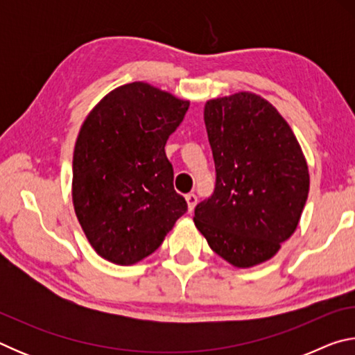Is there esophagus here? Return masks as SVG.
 <instances>
[{
  "mask_svg": "<svg viewBox=\"0 0 355 355\" xmlns=\"http://www.w3.org/2000/svg\"><path fill=\"white\" fill-rule=\"evenodd\" d=\"M184 199H186V203H188V211H192L197 205V196L194 192H189V194L184 196Z\"/></svg>",
  "mask_w": 355,
  "mask_h": 355,
  "instance_id": "1",
  "label": "esophagus"
}]
</instances>
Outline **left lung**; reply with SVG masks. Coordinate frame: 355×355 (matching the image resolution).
<instances>
[{
    "label": "left lung",
    "instance_id": "8db88e82",
    "mask_svg": "<svg viewBox=\"0 0 355 355\" xmlns=\"http://www.w3.org/2000/svg\"><path fill=\"white\" fill-rule=\"evenodd\" d=\"M203 119L216 188L194 209V224L216 254L252 268L277 254L300 220L310 175L290 125L252 92L208 100Z\"/></svg>",
    "mask_w": 355,
    "mask_h": 355
}]
</instances>
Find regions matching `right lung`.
<instances>
[{"label":"right lung","mask_w":355,"mask_h":355,"mask_svg":"<svg viewBox=\"0 0 355 355\" xmlns=\"http://www.w3.org/2000/svg\"><path fill=\"white\" fill-rule=\"evenodd\" d=\"M188 107V100L136 81L105 95L83 122L71 199L84 235L105 260H144L188 209L164 152Z\"/></svg>","instance_id":"add662e5"}]
</instances>
